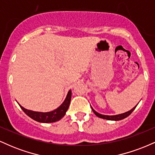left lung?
Returning a JSON list of instances; mask_svg holds the SVG:
<instances>
[{"label":"left lung","instance_id":"obj_1","mask_svg":"<svg viewBox=\"0 0 155 155\" xmlns=\"http://www.w3.org/2000/svg\"><path fill=\"white\" fill-rule=\"evenodd\" d=\"M137 106V105L135 107H133L132 109L130 110V111L125 112V113H123V114H117V115H112V116H108V115H104V114H101L97 113V111H95V110L93 109V108H92V111L94 112V114L96 115L97 117H100V118H102V119H104V120H113V121H119V120H123V119L126 118V117H127L129 116L130 114L132 112L134 111L135 108Z\"/></svg>","mask_w":155,"mask_h":155}]
</instances>
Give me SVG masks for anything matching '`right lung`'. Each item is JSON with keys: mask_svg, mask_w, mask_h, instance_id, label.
<instances>
[{"mask_svg": "<svg viewBox=\"0 0 155 155\" xmlns=\"http://www.w3.org/2000/svg\"><path fill=\"white\" fill-rule=\"evenodd\" d=\"M71 99V90H70L68 92L66 97H65L63 104L60 105L58 108L49 112L33 111H31V110L26 109V108L22 107L21 105H19V104H18L22 109V111L33 120L37 121L38 122H42V123H51V122L59 121L65 116V113L68 109Z\"/></svg>", "mask_w": 155, "mask_h": 155, "instance_id": "right-lung-1", "label": "right lung"}]
</instances>
